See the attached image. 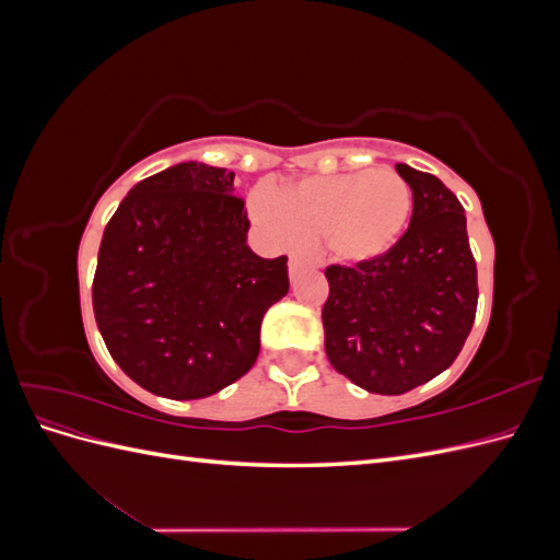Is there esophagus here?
<instances>
[{
    "label": "esophagus",
    "instance_id": "esophagus-1",
    "mask_svg": "<svg viewBox=\"0 0 560 560\" xmlns=\"http://www.w3.org/2000/svg\"><path fill=\"white\" fill-rule=\"evenodd\" d=\"M303 266H306V259H303V257H296V254H294V257H290V276L294 278Z\"/></svg>",
    "mask_w": 560,
    "mask_h": 560
}]
</instances>
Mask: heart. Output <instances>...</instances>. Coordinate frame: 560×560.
<instances>
[{
    "label": "heart",
    "instance_id": "b5f03b06",
    "mask_svg": "<svg viewBox=\"0 0 560 560\" xmlns=\"http://www.w3.org/2000/svg\"><path fill=\"white\" fill-rule=\"evenodd\" d=\"M252 217L266 238L280 249L319 241L322 252L338 264H364L393 247L409 224L413 194L389 167L306 177L257 189Z\"/></svg>",
    "mask_w": 560,
    "mask_h": 560
}]
</instances>
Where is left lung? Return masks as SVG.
<instances>
[{
	"mask_svg": "<svg viewBox=\"0 0 560 560\" xmlns=\"http://www.w3.org/2000/svg\"><path fill=\"white\" fill-rule=\"evenodd\" d=\"M411 224L378 259L327 266L322 308L331 366L376 395H404L460 354L477 315V261L460 200L442 179L397 163Z\"/></svg>",
	"mask_w": 560,
	"mask_h": 560,
	"instance_id": "8db88e82",
	"label": "left lung"
}]
</instances>
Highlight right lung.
Segmentation results:
<instances>
[{
    "label": "right lung",
    "mask_w": 560,
    "mask_h": 560,
    "mask_svg": "<svg viewBox=\"0 0 560 560\" xmlns=\"http://www.w3.org/2000/svg\"><path fill=\"white\" fill-rule=\"evenodd\" d=\"M233 173L179 163L135 184L97 252L93 311L114 362L144 389L200 399L257 362L266 311L290 292L287 257L247 245Z\"/></svg>",
    "instance_id": "1"
}]
</instances>
